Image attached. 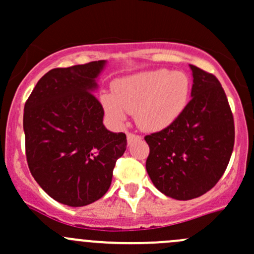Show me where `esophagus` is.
Returning a JSON list of instances; mask_svg holds the SVG:
<instances>
[{"label":"esophagus","mask_w":254,"mask_h":254,"mask_svg":"<svg viewBox=\"0 0 254 254\" xmlns=\"http://www.w3.org/2000/svg\"><path fill=\"white\" fill-rule=\"evenodd\" d=\"M127 143H129V144H130V143H132V141H135V140H140V139H141L140 135L134 134V132H127Z\"/></svg>","instance_id":"1"}]
</instances>
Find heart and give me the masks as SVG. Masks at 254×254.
<instances>
[{
  "mask_svg": "<svg viewBox=\"0 0 254 254\" xmlns=\"http://www.w3.org/2000/svg\"><path fill=\"white\" fill-rule=\"evenodd\" d=\"M113 91L101 96L111 119L122 123L127 113H134L143 129L160 130L172 124L186 108L189 80L181 71L158 68L118 80Z\"/></svg>",
  "mask_w": 254,
  "mask_h": 254,
  "instance_id": "heart-1",
  "label": "heart"
}]
</instances>
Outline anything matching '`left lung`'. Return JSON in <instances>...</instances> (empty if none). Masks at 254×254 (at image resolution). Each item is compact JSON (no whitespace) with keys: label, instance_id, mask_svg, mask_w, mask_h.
Instances as JSON below:
<instances>
[{"label":"left lung","instance_id":"1","mask_svg":"<svg viewBox=\"0 0 254 254\" xmlns=\"http://www.w3.org/2000/svg\"><path fill=\"white\" fill-rule=\"evenodd\" d=\"M191 99L177 119L146 135V172L158 190L178 200L207 193L228 167L234 146V120L219 80L196 66Z\"/></svg>","mask_w":254,"mask_h":254}]
</instances>
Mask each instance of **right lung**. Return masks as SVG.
Listing matches in <instances>:
<instances>
[{
	"label": "right lung",
	"mask_w": 254,
	"mask_h": 254,
	"mask_svg": "<svg viewBox=\"0 0 254 254\" xmlns=\"http://www.w3.org/2000/svg\"><path fill=\"white\" fill-rule=\"evenodd\" d=\"M105 61L52 68L25 103L23 130L28 168L58 202L84 207L108 191L127 135L104 127L94 91Z\"/></svg>",
	"instance_id": "1"
}]
</instances>
